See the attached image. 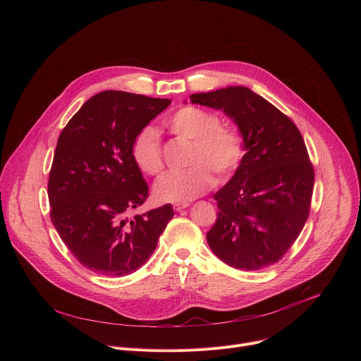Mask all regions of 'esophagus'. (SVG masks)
Masks as SVG:
<instances>
[{
  "label": "esophagus",
  "instance_id": "obj_1",
  "mask_svg": "<svg viewBox=\"0 0 361 361\" xmlns=\"http://www.w3.org/2000/svg\"><path fill=\"white\" fill-rule=\"evenodd\" d=\"M187 207H188V202H174L173 204L174 212H181V210H184Z\"/></svg>",
  "mask_w": 361,
  "mask_h": 361
}]
</instances>
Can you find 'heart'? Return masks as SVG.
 I'll use <instances>...</instances> for the list:
<instances>
[{
	"mask_svg": "<svg viewBox=\"0 0 361 361\" xmlns=\"http://www.w3.org/2000/svg\"><path fill=\"white\" fill-rule=\"evenodd\" d=\"M169 130L178 138L191 141L187 164L183 171L167 173L154 184V197L161 202H188L214 183L230 177L243 157L240 133L230 126L220 124L219 117L207 110L185 106L167 120ZM131 159L147 176L161 173L164 163L157 131L152 127L141 128L131 144Z\"/></svg>",
	"mask_w": 361,
	"mask_h": 361,
	"instance_id": "b5f03b06",
	"label": "heart"
}]
</instances>
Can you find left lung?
<instances>
[{"label": "left lung", "mask_w": 361, "mask_h": 361, "mask_svg": "<svg viewBox=\"0 0 361 361\" xmlns=\"http://www.w3.org/2000/svg\"><path fill=\"white\" fill-rule=\"evenodd\" d=\"M192 104L223 110L237 124L245 154L214 194L217 221L207 243L221 262L260 270L283 259L310 213L314 169L297 126L247 87L191 94Z\"/></svg>", "instance_id": "obj_1"}]
</instances>
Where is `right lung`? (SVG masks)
<instances>
[{"label":"right lung","mask_w":361,"mask_h":361,"mask_svg":"<svg viewBox=\"0 0 361 361\" xmlns=\"http://www.w3.org/2000/svg\"><path fill=\"white\" fill-rule=\"evenodd\" d=\"M171 101L124 91L95 94L59 137L48 178L51 221L88 270L121 277L138 270L174 212L170 204L137 214L148 185L131 159L137 133Z\"/></svg>","instance_id":"right-lung-1"}]
</instances>
